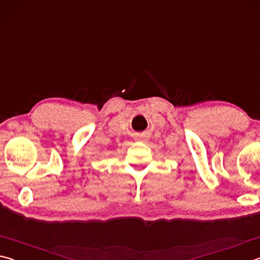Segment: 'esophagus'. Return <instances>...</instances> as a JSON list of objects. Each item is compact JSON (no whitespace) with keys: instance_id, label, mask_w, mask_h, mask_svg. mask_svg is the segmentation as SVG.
Returning <instances> with one entry per match:
<instances>
[{"instance_id":"34e87169","label":"esophagus","mask_w":260,"mask_h":260,"mask_svg":"<svg viewBox=\"0 0 260 260\" xmlns=\"http://www.w3.org/2000/svg\"><path fill=\"white\" fill-rule=\"evenodd\" d=\"M140 140H141V139H140Z\"/></svg>"}]
</instances>
